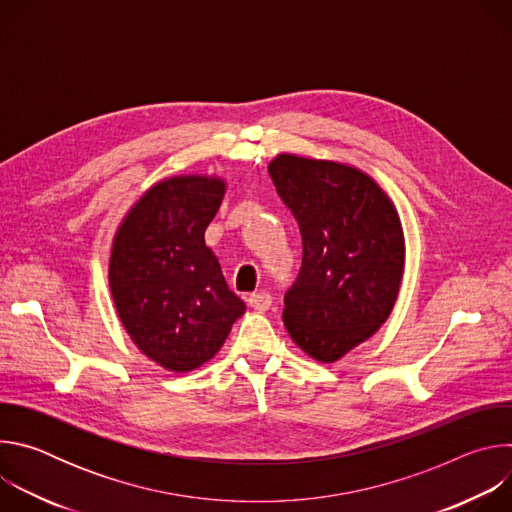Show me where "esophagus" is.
<instances>
[{"mask_svg": "<svg viewBox=\"0 0 512 512\" xmlns=\"http://www.w3.org/2000/svg\"><path fill=\"white\" fill-rule=\"evenodd\" d=\"M247 302H249V306H251L253 310L265 312V310H269V306H271V294H269V291H255V294H251V296L247 298Z\"/></svg>", "mask_w": 512, "mask_h": 512, "instance_id": "obj_1", "label": "esophagus"}]
</instances>
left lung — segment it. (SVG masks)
I'll return each instance as SVG.
<instances>
[{
  "label": "left lung",
  "instance_id": "1",
  "mask_svg": "<svg viewBox=\"0 0 512 512\" xmlns=\"http://www.w3.org/2000/svg\"><path fill=\"white\" fill-rule=\"evenodd\" d=\"M267 168L304 245L283 324L308 356L336 362L369 340L395 308L405 271L399 212L356 166L279 154Z\"/></svg>",
  "mask_w": 512,
  "mask_h": 512
}]
</instances>
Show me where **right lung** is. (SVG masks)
Segmentation results:
<instances>
[{
	"mask_svg": "<svg viewBox=\"0 0 512 512\" xmlns=\"http://www.w3.org/2000/svg\"><path fill=\"white\" fill-rule=\"evenodd\" d=\"M225 192L227 182L208 174L160 180L113 237L109 287L117 316L133 344L172 373L210 360L247 310L204 243Z\"/></svg>",
	"mask_w": 512,
	"mask_h": 512,
	"instance_id": "add662e5",
	"label": "right lung"
}]
</instances>
